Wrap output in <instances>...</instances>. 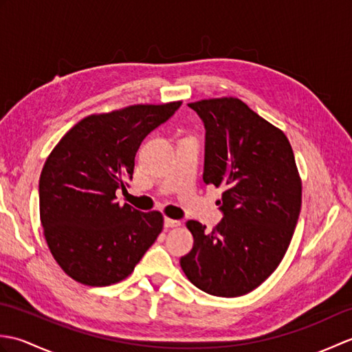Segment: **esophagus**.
Segmentation results:
<instances>
[{"label":"esophagus","instance_id":"esophagus-1","mask_svg":"<svg viewBox=\"0 0 352 352\" xmlns=\"http://www.w3.org/2000/svg\"><path fill=\"white\" fill-rule=\"evenodd\" d=\"M180 226H182L180 221L169 219V218L164 219V227H166V228H177V227H180Z\"/></svg>","mask_w":352,"mask_h":352}]
</instances>
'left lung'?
Listing matches in <instances>:
<instances>
[{"mask_svg":"<svg viewBox=\"0 0 352 352\" xmlns=\"http://www.w3.org/2000/svg\"><path fill=\"white\" fill-rule=\"evenodd\" d=\"M188 106L206 126V184L222 188V222L210 233L186 227L193 248L180 258L189 281L206 294H250L286 254L301 212V178L289 139L233 96Z\"/></svg>","mask_w":352,"mask_h":352,"instance_id":"1","label":"left lung"}]
</instances>
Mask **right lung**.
<instances>
[{
  "mask_svg": "<svg viewBox=\"0 0 352 352\" xmlns=\"http://www.w3.org/2000/svg\"><path fill=\"white\" fill-rule=\"evenodd\" d=\"M182 101L136 104L89 115L65 134L43 164L39 210L45 241L66 275L86 286L126 278L163 230L160 212L119 206L134 157Z\"/></svg>",
  "mask_w": 352,
  "mask_h": 352,
  "instance_id": "add662e5",
  "label": "right lung"
}]
</instances>
